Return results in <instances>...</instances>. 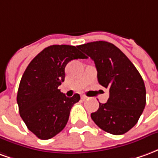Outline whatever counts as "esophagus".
Returning <instances> with one entry per match:
<instances>
[{
    "mask_svg": "<svg viewBox=\"0 0 158 158\" xmlns=\"http://www.w3.org/2000/svg\"><path fill=\"white\" fill-rule=\"evenodd\" d=\"M87 98H88V97H87V96H81V99H82L83 101H85V100H86V99H87Z\"/></svg>",
    "mask_w": 158,
    "mask_h": 158,
    "instance_id": "1",
    "label": "esophagus"
}]
</instances>
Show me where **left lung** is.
<instances>
[{
  "label": "left lung",
  "instance_id": "left-lung-1",
  "mask_svg": "<svg viewBox=\"0 0 158 158\" xmlns=\"http://www.w3.org/2000/svg\"><path fill=\"white\" fill-rule=\"evenodd\" d=\"M78 48L95 62L101 85L109 89V98L91 113L99 128L113 135H123L135 125L146 106V87L135 65L117 46L94 41ZM87 56V57H88Z\"/></svg>",
  "mask_w": 158,
  "mask_h": 158
}]
</instances>
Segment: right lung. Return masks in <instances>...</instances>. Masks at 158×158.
Wrapping results in <instances>:
<instances>
[{
	"instance_id": "right-lung-1",
	"label": "right lung",
	"mask_w": 158,
	"mask_h": 158,
	"mask_svg": "<svg viewBox=\"0 0 158 158\" xmlns=\"http://www.w3.org/2000/svg\"><path fill=\"white\" fill-rule=\"evenodd\" d=\"M87 58L77 47L53 45L30 62L19 84L17 102L28 129L39 139H49L64 129L79 94L67 97L58 86L65 79V67L74 59Z\"/></svg>"
}]
</instances>
